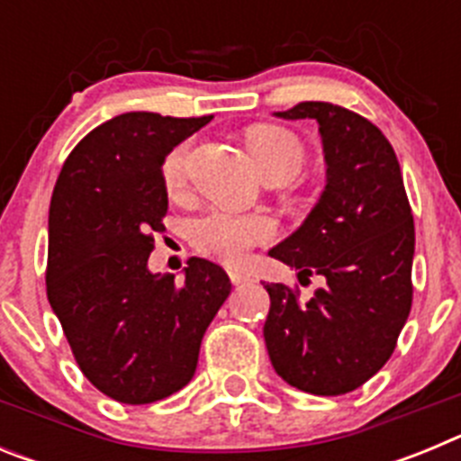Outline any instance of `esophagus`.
Returning <instances> with one entry per match:
<instances>
[{"mask_svg": "<svg viewBox=\"0 0 461 461\" xmlns=\"http://www.w3.org/2000/svg\"><path fill=\"white\" fill-rule=\"evenodd\" d=\"M228 276H230V281H233V286H242V284H249L251 276L249 275H244V272H228Z\"/></svg>", "mask_w": 461, "mask_h": 461, "instance_id": "esophagus-1", "label": "esophagus"}]
</instances>
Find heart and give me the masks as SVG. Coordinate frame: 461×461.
<instances>
[{
	"mask_svg": "<svg viewBox=\"0 0 461 461\" xmlns=\"http://www.w3.org/2000/svg\"><path fill=\"white\" fill-rule=\"evenodd\" d=\"M247 148L254 157L263 177H291L304 161V148L300 138L284 126L256 124L247 131ZM186 157L189 145L182 142L168 152L161 166V177L168 191H180L186 180ZM276 228L270 217L263 214H240V212L214 210L191 228V240L201 254L217 258L228 266H238L254 247L275 238Z\"/></svg>",
	"mask_w": 461,
	"mask_h": 461,
	"instance_id": "obj_1",
	"label": "heart"
}]
</instances>
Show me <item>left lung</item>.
I'll use <instances>...</instances> for the list:
<instances>
[{"instance_id":"left-lung-1","label":"left lung","mask_w":461,"mask_h":461,"mask_svg":"<svg viewBox=\"0 0 461 461\" xmlns=\"http://www.w3.org/2000/svg\"><path fill=\"white\" fill-rule=\"evenodd\" d=\"M316 120L325 189L304 223L270 249L297 279L321 275L309 303L284 284H266V346L288 385L346 394L390 360L413 303L415 228L393 145L362 115L325 101L275 113Z\"/></svg>"}]
</instances>
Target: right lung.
<instances>
[{
    "instance_id": "1",
    "label": "right lung",
    "mask_w": 461,
    "mask_h": 461,
    "mask_svg": "<svg viewBox=\"0 0 461 461\" xmlns=\"http://www.w3.org/2000/svg\"><path fill=\"white\" fill-rule=\"evenodd\" d=\"M205 117L124 113L73 148L48 217V303L80 372L122 404H152L194 378L207 325L230 293L221 266L189 258L185 281L148 258L168 212L161 166Z\"/></svg>"
}]
</instances>
